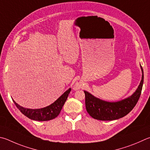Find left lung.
I'll return each instance as SVG.
<instances>
[{
  "instance_id": "obj_1",
  "label": "left lung",
  "mask_w": 150,
  "mask_h": 150,
  "mask_svg": "<svg viewBox=\"0 0 150 150\" xmlns=\"http://www.w3.org/2000/svg\"><path fill=\"white\" fill-rule=\"evenodd\" d=\"M142 77L136 92L131 96L117 102H108L96 98L88 92L85 94V105L87 112L92 118L101 121L115 120L123 117L132 111L140 98L144 83V72L142 66Z\"/></svg>"
}]
</instances>
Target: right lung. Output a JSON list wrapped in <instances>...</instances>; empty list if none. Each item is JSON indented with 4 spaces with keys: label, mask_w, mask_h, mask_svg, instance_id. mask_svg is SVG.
Here are the masks:
<instances>
[{
    "label": "right lung",
    "mask_w": 150,
    "mask_h": 150,
    "mask_svg": "<svg viewBox=\"0 0 150 150\" xmlns=\"http://www.w3.org/2000/svg\"><path fill=\"white\" fill-rule=\"evenodd\" d=\"M71 90V88L68 89L56 101L54 102L53 103H52L51 105L44 108L36 109V110L24 108L20 105H18L13 100V101L14 102L15 105L18 108V110L24 115L28 117V118L35 121H49L52 120L53 119H55L59 115V113H60L62 109L63 108L68 96H69Z\"/></svg>",
    "instance_id": "obj_1"
}]
</instances>
